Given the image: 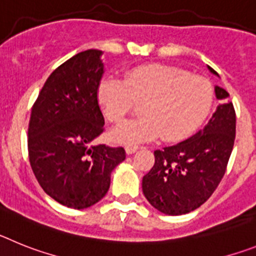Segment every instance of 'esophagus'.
Listing matches in <instances>:
<instances>
[{
	"label": "esophagus",
	"mask_w": 256,
	"mask_h": 256,
	"mask_svg": "<svg viewBox=\"0 0 256 256\" xmlns=\"http://www.w3.org/2000/svg\"><path fill=\"white\" fill-rule=\"evenodd\" d=\"M138 150H139V146H135V144H128V146H125V150L128 154H132V153L136 152Z\"/></svg>",
	"instance_id": "1"
}]
</instances>
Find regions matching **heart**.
Returning a JSON list of instances; mask_svg holds the SVG:
<instances>
[{
  "mask_svg": "<svg viewBox=\"0 0 256 256\" xmlns=\"http://www.w3.org/2000/svg\"><path fill=\"white\" fill-rule=\"evenodd\" d=\"M98 98L108 121L120 124L142 104L144 116L114 128L121 143H142L162 136L180 142L194 132L210 113L215 88L210 80L180 66L150 64L135 66L124 80L104 77Z\"/></svg>",
  "mask_w": 256,
  "mask_h": 256,
  "instance_id": "heart-1",
  "label": "heart"
}]
</instances>
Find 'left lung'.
Listing matches in <instances>:
<instances>
[{"instance_id":"1","label":"left lung","mask_w":256,"mask_h":256,"mask_svg":"<svg viewBox=\"0 0 256 256\" xmlns=\"http://www.w3.org/2000/svg\"><path fill=\"white\" fill-rule=\"evenodd\" d=\"M211 73L218 76L211 66ZM220 100L205 128L190 139L154 150V165L143 176V193L166 215L198 208L214 193L226 174L236 138V112L230 94L215 86Z\"/></svg>"}]
</instances>
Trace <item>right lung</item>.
I'll use <instances>...</instances> for the list:
<instances>
[{"label": "right lung", "instance_id": "right-lung-1", "mask_svg": "<svg viewBox=\"0 0 256 256\" xmlns=\"http://www.w3.org/2000/svg\"><path fill=\"white\" fill-rule=\"evenodd\" d=\"M100 50H86L48 76L30 112L28 156L36 179L51 198L70 208H90L110 186V172L126 158L122 146H92L104 131L98 88Z\"/></svg>", "mask_w": 256, "mask_h": 256}]
</instances>
